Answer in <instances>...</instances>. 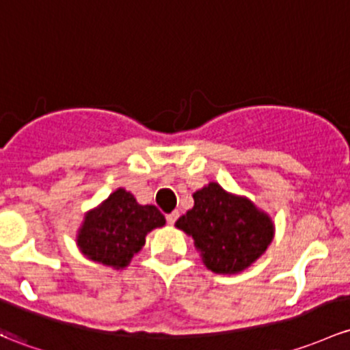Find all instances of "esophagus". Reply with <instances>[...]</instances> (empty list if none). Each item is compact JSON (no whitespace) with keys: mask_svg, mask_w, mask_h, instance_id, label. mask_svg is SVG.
Segmentation results:
<instances>
[{"mask_svg":"<svg viewBox=\"0 0 350 350\" xmlns=\"http://www.w3.org/2000/svg\"><path fill=\"white\" fill-rule=\"evenodd\" d=\"M178 218H179V213L178 211H172V213H169L167 216H165V219H167L169 224H174L176 219H178Z\"/></svg>","mask_w":350,"mask_h":350,"instance_id":"1","label":"esophagus"}]
</instances>
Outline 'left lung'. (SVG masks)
<instances>
[{"label":"left lung","instance_id":"obj_1","mask_svg":"<svg viewBox=\"0 0 350 350\" xmlns=\"http://www.w3.org/2000/svg\"><path fill=\"white\" fill-rule=\"evenodd\" d=\"M194 206L176 221L193 237L206 268L233 275L248 268L273 240V221L243 196L209 183L193 194Z\"/></svg>","mask_w":350,"mask_h":350}]
</instances>
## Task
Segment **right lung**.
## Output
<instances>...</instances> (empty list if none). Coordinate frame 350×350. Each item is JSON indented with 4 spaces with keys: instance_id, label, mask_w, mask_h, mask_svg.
<instances>
[{
    "instance_id": "right-lung-1",
    "label": "right lung",
    "mask_w": 350,
    "mask_h": 350,
    "mask_svg": "<svg viewBox=\"0 0 350 350\" xmlns=\"http://www.w3.org/2000/svg\"><path fill=\"white\" fill-rule=\"evenodd\" d=\"M165 224L163 213L152 204H139L122 187L113 191L98 208L85 215L77 245L92 262L126 268L146 243V234Z\"/></svg>"
}]
</instances>
